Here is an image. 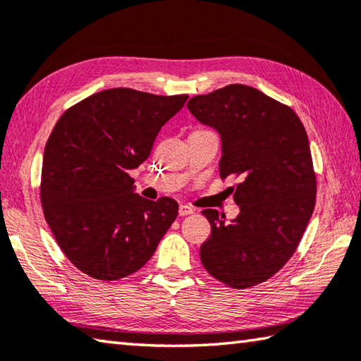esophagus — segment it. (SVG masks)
<instances>
[{
    "mask_svg": "<svg viewBox=\"0 0 361 361\" xmlns=\"http://www.w3.org/2000/svg\"><path fill=\"white\" fill-rule=\"evenodd\" d=\"M178 213H180V216H188V215H192L194 210L191 209V207H188V205H180Z\"/></svg>",
    "mask_w": 361,
    "mask_h": 361,
    "instance_id": "34e87169",
    "label": "esophagus"
}]
</instances>
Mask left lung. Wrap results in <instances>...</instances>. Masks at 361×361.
<instances>
[{
    "label": "left lung",
    "instance_id": "left-lung-1",
    "mask_svg": "<svg viewBox=\"0 0 361 361\" xmlns=\"http://www.w3.org/2000/svg\"><path fill=\"white\" fill-rule=\"evenodd\" d=\"M188 109L221 137V178L239 181L237 218L228 223L216 210L202 212L212 234L200 247V261L231 288L266 282L296 252L315 207L317 180L302 122L290 106L243 84L195 95Z\"/></svg>",
    "mask_w": 361,
    "mask_h": 361
}]
</instances>
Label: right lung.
<instances>
[{
	"label": "right lung",
	"mask_w": 361,
	"mask_h": 361,
	"mask_svg": "<svg viewBox=\"0 0 361 361\" xmlns=\"http://www.w3.org/2000/svg\"><path fill=\"white\" fill-rule=\"evenodd\" d=\"M186 100L118 87L60 116L42 157L41 204L59 247L81 272L106 282L130 276L175 221L176 200L142 197L129 172L148 159Z\"/></svg>",
	"instance_id": "add662e5"
}]
</instances>
